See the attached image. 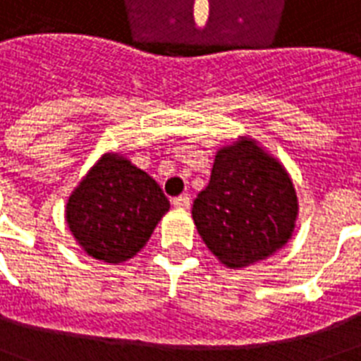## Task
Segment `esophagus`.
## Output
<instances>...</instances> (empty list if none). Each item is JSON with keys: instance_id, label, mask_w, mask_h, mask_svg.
Listing matches in <instances>:
<instances>
[{"instance_id": "34e87169", "label": "esophagus", "mask_w": 361, "mask_h": 361, "mask_svg": "<svg viewBox=\"0 0 361 361\" xmlns=\"http://www.w3.org/2000/svg\"><path fill=\"white\" fill-rule=\"evenodd\" d=\"M174 208L178 209H189V206H191V198L187 197V195H180V197L174 198Z\"/></svg>"}]
</instances>
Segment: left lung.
I'll return each mask as SVG.
<instances>
[{"instance_id": "left-lung-1", "label": "left lung", "mask_w": 361, "mask_h": 361, "mask_svg": "<svg viewBox=\"0 0 361 361\" xmlns=\"http://www.w3.org/2000/svg\"><path fill=\"white\" fill-rule=\"evenodd\" d=\"M296 217L298 197L288 172L247 136L217 152L208 187L192 204L198 234L232 269L279 251L290 240Z\"/></svg>"}]
</instances>
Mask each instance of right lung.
Segmentation results:
<instances>
[{
  "mask_svg": "<svg viewBox=\"0 0 361 361\" xmlns=\"http://www.w3.org/2000/svg\"><path fill=\"white\" fill-rule=\"evenodd\" d=\"M169 208L152 176L120 153H104L71 192L65 219L90 257L118 264L146 245Z\"/></svg>",
  "mask_w": 361,
  "mask_h": 361,
  "instance_id": "obj_1",
  "label": "right lung"
}]
</instances>
